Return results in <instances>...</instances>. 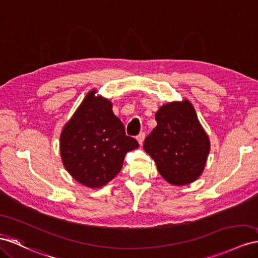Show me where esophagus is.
Wrapping results in <instances>:
<instances>
[{"label":"esophagus","instance_id":"esophagus-1","mask_svg":"<svg viewBox=\"0 0 258 258\" xmlns=\"http://www.w3.org/2000/svg\"><path fill=\"white\" fill-rule=\"evenodd\" d=\"M144 138H145V134H144V132H140V134H139V135L137 136V140H138L139 144H140V145L143 144Z\"/></svg>","mask_w":258,"mask_h":258}]
</instances>
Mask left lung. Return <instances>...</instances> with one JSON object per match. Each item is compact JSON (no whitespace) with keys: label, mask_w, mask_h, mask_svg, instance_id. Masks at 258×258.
<instances>
[{"label":"left lung","mask_w":258,"mask_h":258,"mask_svg":"<svg viewBox=\"0 0 258 258\" xmlns=\"http://www.w3.org/2000/svg\"><path fill=\"white\" fill-rule=\"evenodd\" d=\"M157 126L146 137L143 149L154 159L161 176L173 185L196 181L210 154V139L192 104L170 102L155 114Z\"/></svg>","instance_id":"8db88e82"}]
</instances>
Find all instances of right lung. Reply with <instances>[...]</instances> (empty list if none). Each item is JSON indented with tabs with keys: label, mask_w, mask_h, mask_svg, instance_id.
Returning a JSON list of instances; mask_svg holds the SVG:
<instances>
[{
	"label": "right lung",
	"mask_w": 258,
	"mask_h": 258,
	"mask_svg": "<svg viewBox=\"0 0 258 258\" xmlns=\"http://www.w3.org/2000/svg\"><path fill=\"white\" fill-rule=\"evenodd\" d=\"M89 92L65 124L59 139L62 164L79 183L101 187L120 171L127 152L139 148L114 115L112 103Z\"/></svg>",
	"instance_id": "obj_1"
}]
</instances>
